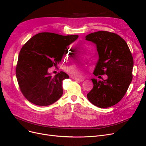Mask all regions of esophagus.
<instances>
[{
	"mask_svg": "<svg viewBox=\"0 0 146 146\" xmlns=\"http://www.w3.org/2000/svg\"><path fill=\"white\" fill-rule=\"evenodd\" d=\"M72 78L74 80H76L79 81V82H83L84 80V79H83V78H76V77H73H73H72Z\"/></svg>",
	"mask_w": 146,
	"mask_h": 146,
	"instance_id": "obj_1",
	"label": "esophagus"
}]
</instances>
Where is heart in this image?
<instances>
[{
	"label": "heart",
	"instance_id": "b5f03b06",
	"mask_svg": "<svg viewBox=\"0 0 146 146\" xmlns=\"http://www.w3.org/2000/svg\"><path fill=\"white\" fill-rule=\"evenodd\" d=\"M83 47L86 50H89L91 49L90 46L87 44H84L83 45ZM67 51H67L66 52V54H68ZM83 67L80 66H79V65H72L69 67H68V68H67L68 72L72 74H75V75L81 74L83 73Z\"/></svg>",
	"mask_w": 146,
	"mask_h": 146
}]
</instances>
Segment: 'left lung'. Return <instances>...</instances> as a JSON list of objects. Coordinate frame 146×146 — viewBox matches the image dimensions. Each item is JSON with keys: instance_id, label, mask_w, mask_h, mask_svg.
I'll use <instances>...</instances> for the list:
<instances>
[{"instance_id": "1", "label": "left lung", "mask_w": 146, "mask_h": 146, "mask_svg": "<svg viewBox=\"0 0 146 146\" xmlns=\"http://www.w3.org/2000/svg\"><path fill=\"white\" fill-rule=\"evenodd\" d=\"M85 38L96 44L98 52L94 75L108 76L103 81L91 79L94 87L87 98L99 108H108L121 100L132 81L134 61L131 52L125 41L117 34L97 31Z\"/></svg>"}]
</instances>
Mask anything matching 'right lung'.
I'll use <instances>...</instances> for the list:
<instances>
[{
  "label": "right lung",
  "mask_w": 146,
  "mask_h": 146,
  "mask_svg": "<svg viewBox=\"0 0 146 146\" xmlns=\"http://www.w3.org/2000/svg\"><path fill=\"white\" fill-rule=\"evenodd\" d=\"M78 37V35L41 33L23 45L16 76L21 92L28 101L44 106L51 105L61 97L63 81L69 76L64 72L52 76L48 70L60 63L67 47Z\"/></svg>",
  "instance_id": "1"
}]
</instances>
